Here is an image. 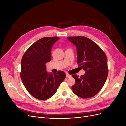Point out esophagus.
Returning <instances> with one entry per match:
<instances>
[{
	"label": "esophagus",
	"instance_id": "1",
	"mask_svg": "<svg viewBox=\"0 0 126 126\" xmlns=\"http://www.w3.org/2000/svg\"><path fill=\"white\" fill-rule=\"evenodd\" d=\"M71 77V76L70 75L68 74V73L66 74V77H67V78H70V77Z\"/></svg>",
	"mask_w": 126,
	"mask_h": 126
}]
</instances>
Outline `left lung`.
<instances>
[{"instance_id": "1", "label": "left lung", "mask_w": 126, "mask_h": 126, "mask_svg": "<svg viewBox=\"0 0 126 126\" xmlns=\"http://www.w3.org/2000/svg\"><path fill=\"white\" fill-rule=\"evenodd\" d=\"M77 49V63L85 74L78 77L72 75L76 80L71 89L82 98H89L97 94L104 86L108 77L107 58L105 52L88 38L83 36L67 37Z\"/></svg>"}]
</instances>
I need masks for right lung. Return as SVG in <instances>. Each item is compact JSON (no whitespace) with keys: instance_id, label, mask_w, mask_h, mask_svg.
Instances as JSON below:
<instances>
[{"instance_id":"obj_1","label":"right lung","mask_w":126,"mask_h":126,"mask_svg":"<svg viewBox=\"0 0 126 126\" xmlns=\"http://www.w3.org/2000/svg\"><path fill=\"white\" fill-rule=\"evenodd\" d=\"M59 37H44L33 44L26 51L21 61L20 78L28 93L38 99L51 97L66 78L63 71L49 73L46 63L51 60V50Z\"/></svg>"}]
</instances>
